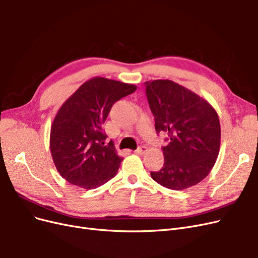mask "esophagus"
Instances as JSON below:
<instances>
[{"mask_svg":"<svg viewBox=\"0 0 258 258\" xmlns=\"http://www.w3.org/2000/svg\"><path fill=\"white\" fill-rule=\"evenodd\" d=\"M147 152V147L146 146H140L138 150H136V154H138V155H143V154H145Z\"/></svg>","mask_w":258,"mask_h":258,"instance_id":"obj_1","label":"esophagus"}]
</instances>
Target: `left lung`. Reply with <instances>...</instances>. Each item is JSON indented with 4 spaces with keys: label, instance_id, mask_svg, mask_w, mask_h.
Listing matches in <instances>:
<instances>
[{
    "label": "left lung",
    "instance_id": "obj_1",
    "mask_svg": "<svg viewBox=\"0 0 258 258\" xmlns=\"http://www.w3.org/2000/svg\"><path fill=\"white\" fill-rule=\"evenodd\" d=\"M155 129L167 132L165 163L152 178L172 190L197 185L211 172L220 153L221 123L215 108L197 93L170 80L145 83Z\"/></svg>",
    "mask_w": 258,
    "mask_h": 258
}]
</instances>
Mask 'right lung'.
<instances>
[{
	"label": "right lung",
	"instance_id": "obj_1",
	"mask_svg": "<svg viewBox=\"0 0 258 258\" xmlns=\"http://www.w3.org/2000/svg\"><path fill=\"white\" fill-rule=\"evenodd\" d=\"M136 90L134 84L97 76L60 106L50 128L49 147L54 166L67 182L93 189L116 175L122 157L113 144L104 145L102 124L116 101Z\"/></svg>",
	"mask_w": 258,
	"mask_h": 258
}]
</instances>
